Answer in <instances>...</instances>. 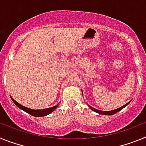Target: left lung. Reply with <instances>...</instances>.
I'll return each mask as SVG.
<instances>
[{
	"mask_svg": "<svg viewBox=\"0 0 146 146\" xmlns=\"http://www.w3.org/2000/svg\"><path fill=\"white\" fill-rule=\"evenodd\" d=\"M128 104L129 103H127V104H124V105L121 107V108H118V109H116V110H111V111H101V110H99L95 109V108H92V107H91V106H89V107H90V108H91L92 110L96 112L97 113H99V114H102V115H113V114H115V113H116L117 112L120 111L121 110H122L123 108H125V107H126Z\"/></svg>",
	"mask_w": 146,
	"mask_h": 146,
	"instance_id": "left-lung-1",
	"label": "left lung"
}]
</instances>
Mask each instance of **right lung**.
<instances>
[{"label":"right lung","mask_w":146,"mask_h":146,"mask_svg":"<svg viewBox=\"0 0 146 146\" xmlns=\"http://www.w3.org/2000/svg\"><path fill=\"white\" fill-rule=\"evenodd\" d=\"M11 99H12V101L14 102V103H15V104H16L17 106L20 108V109L23 110H24V111L26 112V113H29L30 115H33V116H36V117H42V116H45V115H47L50 114L52 112H53L54 110H55V109H56V108H58V105H56V106L52 107V108H47V109L32 110V109H30V108H25V107L23 106V105H21V104H19L18 102H17L15 99H12V98H11Z\"/></svg>","instance_id":"1"}]
</instances>
